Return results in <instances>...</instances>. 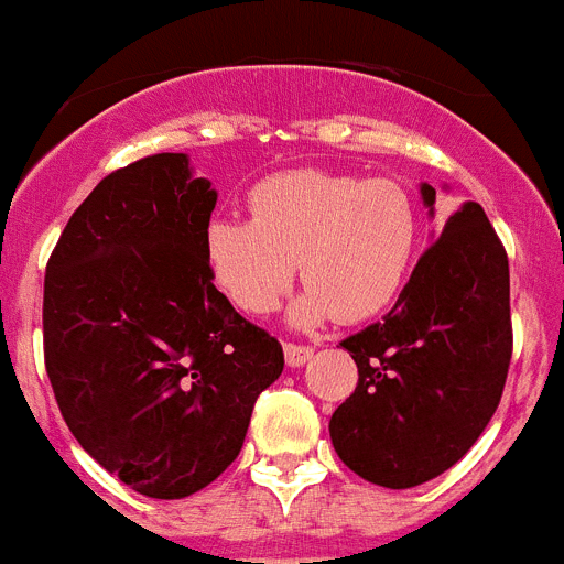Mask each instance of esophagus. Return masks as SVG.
Returning <instances> with one entry per match:
<instances>
[{
    "label": "esophagus",
    "mask_w": 564,
    "mask_h": 564,
    "mask_svg": "<svg viewBox=\"0 0 564 564\" xmlns=\"http://www.w3.org/2000/svg\"><path fill=\"white\" fill-rule=\"evenodd\" d=\"M311 358H313V347H305V344H293V341L285 344V361H288V367H293V370H296V367H305Z\"/></svg>",
    "instance_id": "1"
}]
</instances>
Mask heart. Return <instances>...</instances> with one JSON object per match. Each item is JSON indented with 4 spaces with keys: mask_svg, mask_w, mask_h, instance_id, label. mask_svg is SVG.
<instances>
[{
    "mask_svg": "<svg viewBox=\"0 0 564 564\" xmlns=\"http://www.w3.org/2000/svg\"><path fill=\"white\" fill-rule=\"evenodd\" d=\"M248 212L251 220H208V273L234 307L268 316L293 288L299 262L307 288L291 311L296 327L376 318L406 285L421 242V208L392 177L291 169L259 181Z\"/></svg>",
    "mask_w": 564,
    "mask_h": 564,
    "instance_id": "1",
    "label": "heart"
}]
</instances>
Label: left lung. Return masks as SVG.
Here are the masks:
<instances>
[{"instance_id":"1","label":"left lung","mask_w":564,"mask_h":564,"mask_svg":"<svg viewBox=\"0 0 564 564\" xmlns=\"http://www.w3.org/2000/svg\"><path fill=\"white\" fill-rule=\"evenodd\" d=\"M435 217V188L421 183ZM508 257L480 203H463L383 322L344 338L358 383L333 412L344 466L412 488L455 466L495 415L511 361Z\"/></svg>"}]
</instances>
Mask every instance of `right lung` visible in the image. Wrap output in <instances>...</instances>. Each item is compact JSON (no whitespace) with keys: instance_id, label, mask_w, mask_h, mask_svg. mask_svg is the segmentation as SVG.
<instances>
[{"instance_id":"1","label":"right lung","mask_w":564,"mask_h":564,"mask_svg":"<svg viewBox=\"0 0 564 564\" xmlns=\"http://www.w3.org/2000/svg\"><path fill=\"white\" fill-rule=\"evenodd\" d=\"M217 188L188 154L104 177L44 273V364L69 432L138 495L181 500L237 460L282 344L212 282Z\"/></svg>"}]
</instances>
